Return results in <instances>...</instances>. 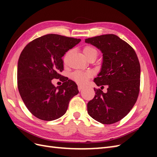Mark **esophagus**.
I'll return each mask as SVG.
<instances>
[{"mask_svg": "<svg viewBox=\"0 0 157 157\" xmlns=\"http://www.w3.org/2000/svg\"><path fill=\"white\" fill-rule=\"evenodd\" d=\"M78 90L79 91H81V90H82L83 89H84V86H82V85H78Z\"/></svg>", "mask_w": 157, "mask_h": 157, "instance_id": "esophagus-1", "label": "esophagus"}]
</instances>
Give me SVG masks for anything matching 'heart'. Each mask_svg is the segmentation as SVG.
Returning a JSON list of instances; mask_svg holds the SVG:
<instances>
[{
    "label": "heart",
    "instance_id": "b5f03b06",
    "mask_svg": "<svg viewBox=\"0 0 157 157\" xmlns=\"http://www.w3.org/2000/svg\"><path fill=\"white\" fill-rule=\"evenodd\" d=\"M84 55L87 58H89L92 55L97 56V51L91 46H86L84 48ZM68 53H67L64 57V61H66ZM91 77V73L90 71H80V70H77V71H73L71 74V78L73 81L78 83V84H84L88 80V79Z\"/></svg>",
    "mask_w": 157,
    "mask_h": 157
}]
</instances>
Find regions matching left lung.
<instances>
[{"mask_svg": "<svg viewBox=\"0 0 157 157\" xmlns=\"http://www.w3.org/2000/svg\"><path fill=\"white\" fill-rule=\"evenodd\" d=\"M85 42L102 53L101 70L94 82L98 86H108L106 93L94 88L96 95L88 103V113L102 124L115 123L128 114L138 97L140 65L137 55L115 34L95 36Z\"/></svg>", "mask_w": 157, "mask_h": 157, "instance_id": "8db88e82", "label": "left lung"}]
</instances>
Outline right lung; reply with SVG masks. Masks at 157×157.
<instances>
[{"instance_id":"1","label":"right lung","mask_w":157,"mask_h":157,"mask_svg":"<svg viewBox=\"0 0 157 157\" xmlns=\"http://www.w3.org/2000/svg\"><path fill=\"white\" fill-rule=\"evenodd\" d=\"M80 41L47 34L23 48L17 65V87L26 107L36 117L44 121L60 118L67 110L70 100L78 94L75 83L59 73L63 70V56ZM59 78L63 83L55 87L51 80Z\"/></svg>"}]
</instances>
